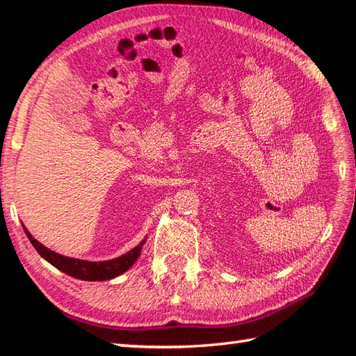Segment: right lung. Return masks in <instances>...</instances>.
I'll return each instance as SVG.
<instances>
[{"instance_id":"1","label":"right lung","mask_w":356,"mask_h":356,"mask_svg":"<svg viewBox=\"0 0 356 356\" xmlns=\"http://www.w3.org/2000/svg\"><path fill=\"white\" fill-rule=\"evenodd\" d=\"M24 227V225H22ZM24 232H26L29 241L33 245L35 250L44 257L47 262L51 264L53 266H56L58 270L62 273H65L71 277L79 279V280H88V282H102V280H109L114 279L117 275L123 274L124 271H128L129 268L134 265V262L138 259L141 247H143L145 241H141L136 248H132L131 251L126 252V254L111 259V260H104V262H90V260H82V259H73V257H67L58 254V252L51 251L50 248L44 247L41 242H38L33 236L29 233V230L24 227Z\"/></svg>"}]
</instances>
